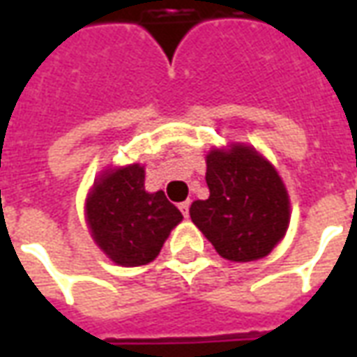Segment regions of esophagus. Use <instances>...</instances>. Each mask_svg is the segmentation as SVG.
I'll use <instances>...</instances> for the list:
<instances>
[{
    "instance_id": "obj_1",
    "label": "esophagus",
    "mask_w": 357,
    "mask_h": 357,
    "mask_svg": "<svg viewBox=\"0 0 357 357\" xmlns=\"http://www.w3.org/2000/svg\"><path fill=\"white\" fill-rule=\"evenodd\" d=\"M189 206H191V202L189 201H185V202H181V204H179V210H181V214H183V216H189Z\"/></svg>"
}]
</instances>
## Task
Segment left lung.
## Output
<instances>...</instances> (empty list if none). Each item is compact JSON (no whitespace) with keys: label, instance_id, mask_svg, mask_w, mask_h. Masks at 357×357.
I'll list each match as a JSON object with an SVG mask.
<instances>
[{"label":"left lung","instance_id":"8db88e82","mask_svg":"<svg viewBox=\"0 0 357 357\" xmlns=\"http://www.w3.org/2000/svg\"><path fill=\"white\" fill-rule=\"evenodd\" d=\"M210 197L189 208L193 224L231 262L268 256L289 225V197L271 164L245 145L210 151L206 156Z\"/></svg>","mask_w":357,"mask_h":357}]
</instances>
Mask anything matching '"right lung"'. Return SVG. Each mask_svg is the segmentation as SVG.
Masks as SVG:
<instances>
[{
  "label": "right lung",
  "mask_w": 357,
  "mask_h": 357,
  "mask_svg": "<svg viewBox=\"0 0 357 357\" xmlns=\"http://www.w3.org/2000/svg\"><path fill=\"white\" fill-rule=\"evenodd\" d=\"M86 214L95 243L126 268L155 260L183 218L164 191H145L139 164L105 172L89 193Z\"/></svg>",
  "instance_id": "add662e5"
}]
</instances>
